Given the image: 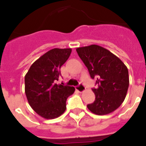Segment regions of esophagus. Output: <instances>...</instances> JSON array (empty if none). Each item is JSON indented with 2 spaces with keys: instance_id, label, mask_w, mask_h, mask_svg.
<instances>
[{
  "instance_id": "esophagus-1",
  "label": "esophagus",
  "mask_w": 146,
  "mask_h": 146,
  "mask_svg": "<svg viewBox=\"0 0 146 146\" xmlns=\"http://www.w3.org/2000/svg\"><path fill=\"white\" fill-rule=\"evenodd\" d=\"M76 90H77L79 92L82 93L83 92V91H86V87H85L82 84H80L79 86H76Z\"/></svg>"
}]
</instances>
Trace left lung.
<instances>
[{"label": "left lung", "instance_id": "obj_1", "mask_svg": "<svg viewBox=\"0 0 146 146\" xmlns=\"http://www.w3.org/2000/svg\"><path fill=\"white\" fill-rule=\"evenodd\" d=\"M77 52L88 68L97 88H93L96 98L88 110L99 115L115 111L124 101L128 91L129 72L121 59L104 47L96 44L78 47Z\"/></svg>", "mask_w": 146, "mask_h": 146}]
</instances>
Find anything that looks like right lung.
Returning <instances> with one entry per match:
<instances>
[{
	"label": "right lung",
	"mask_w": 146,
	"mask_h": 146,
	"mask_svg": "<svg viewBox=\"0 0 146 146\" xmlns=\"http://www.w3.org/2000/svg\"><path fill=\"white\" fill-rule=\"evenodd\" d=\"M72 52L71 48L49 50L31 66L25 76V92L30 106L40 116L52 119L61 115L66 109L67 98L75 88L57 85L60 67Z\"/></svg>",
	"instance_id": "add662e5"
}]
</instances>
